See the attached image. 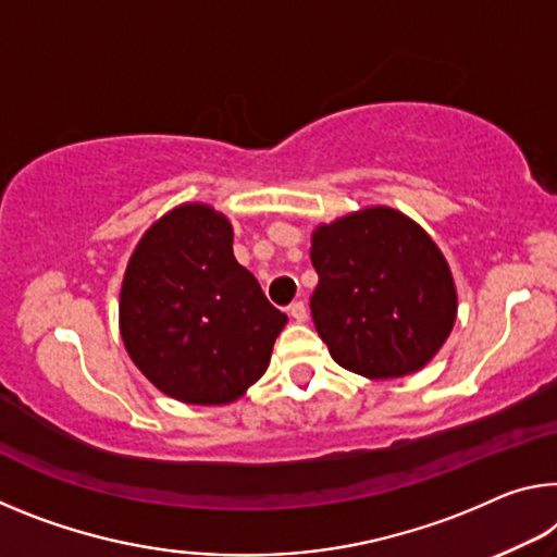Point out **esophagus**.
<instances>
[{
    "label": "esophagus",
    "instance_id": "34e87169",
    "mask_svg": "<svg viewBox=\"0 0 557 557\" xmlns=\"http://www.w3.org/2000/svg\"><path fill=\"white\" fill-rule=\"evenodd\" d=\"M289 317H293L295 322H305L307 320V305L299 299V302L289 305Z\"/></svg>",
    "mask_w": 557,
    "mask_h": 557
}]
</instances>
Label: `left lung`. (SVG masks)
Returning <instances> with one entry per match:
<instances>
[{
	"instance_id": "8db88e82",
	"label": "left lung",
	"mask_w": 557,
	"mask_h": 557,
	"mask_svg": "<svg viewBox=\"0 0 557 557\" xmlns=\"http://www.w3.org/2000/svg\"><path fill=\"white\" fill-rule=\"evenodd\" d=\"M320 275L310 307L332 359L367 379L419 372L456 322L448 262L421 225L367 208L312 233Z\"/></svg>"
}]
</instances>
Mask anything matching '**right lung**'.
Here are the masks:
<instances>
[{
  "instance_id": "add662e5",
  "label": "right lung",
  "mask_w": 557,
  "mask_h": 557,
  "mask_svg": "<svg viewBox=\"0 0 557 557\" xmlns=\"http://www.w3.org/2000/svg\"><path fill=\"white\" fill-rule=\"evenodd\" d=\"M121 337L156 389L231 404L264 374L287 314L233 255V225L202 202L148 227L121 285Z\"/></svg>"
}]
</instances>
